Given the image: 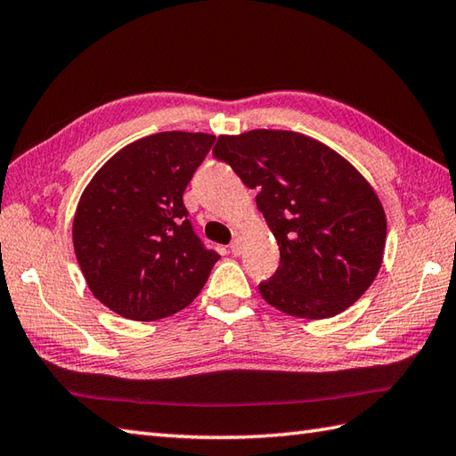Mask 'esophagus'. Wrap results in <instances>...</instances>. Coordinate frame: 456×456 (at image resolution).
Masks as SVG:
<instances>
[{
  "label": "esophagus",
  "mask_w": 456,
  "mask_h": 456,
  "mask_svg": "<svg viewBox=\"0 0 456 456\" xmlns=\"http://www.w3.org/2000/svg\"><path fill=\"white\" fill-rule=\"evenodd\" d=\"M229 250L235 254V256H239V254L242 252V240L240 239H235L231 242V247H229Z\"/></svg>",
  "instance_id": "1"
}]
</instances>
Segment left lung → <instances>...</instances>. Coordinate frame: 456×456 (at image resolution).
I'll return each instance as SVG.
<instances>
[{
  "instance_id": "obj_1",
  "label": "left lung",
  "mask_w": 456,
  "mask_h": 456,
  "mask_svg": "<svg viewBox=\"0 0 456 456\" xmlns=\"http://www.w3.org/2000/svg\"><path fill=\"white\" fill-rule=\"evenodd\" d=\"M214 157L256 188L280 247V266L258 289L299 319H330L369 289L383 262L387 217L375 190L344 157L303 134L219 135Z\"/></svg>"
}]
</instances>
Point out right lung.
Instances as JSON below:
<instances>
[{
    "instance_id": "right-lung-1",
    "label": "right lung",
    "mask_w": 456,
    "mask_h": 456,
    "mask_svg": "<svg viewBox=\"0 0 456 456\" xmlns=\"http://www.w3.org/2000/svg\"><path fill=\"white\" fill-rule=\"evenodd\" d=\"M216 135L161 132L126 145L93 176L73 219L89 289L124 319H165L196 299L219 260L183 194Z\"/></svg>"
}]
</instances>
